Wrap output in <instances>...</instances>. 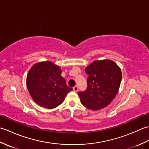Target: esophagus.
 <instances>
[{"instance_id":"34e87169","label":"esophagus","mask_w":149,"mask_h":149,"mask_svg":"<svg viewBox=\"0 0 149 149\" xmlns=\"http://www.w3.org/2000/svg\"><path fill=\"white\" fill-rule=\"evenodd\" d=\"M73 90H74V91H75V92H77V91H78V87L75 86L74 88H73Z\"/></svg>"}]
</instances>
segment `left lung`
Segmentation results:
<instances>
[{
  "label": "left lung",
  "instance_id": "left-lung-1",
  "mask_svg": "<svg viewBox=\"0 0 149 149\" xmlns=\"http://www.w3.org/2000/svg\"><path fill=\"white\" fill-rule=\"evenodd\" d=\"M89 75L87 89L78 93L82 104L97 111L107 106L118 93L122 80L121 69L110 59L96 60L85 68Z\"/></svg>",
  "mask_w": 149,
  "mask_h": 149
}]
</instances>
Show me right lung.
Returning <instances> with one entry per match:
<instances>
[{
	"label": "right lung",
	"mask_w": 149,
	"mask_h": 149,
	"mask_svg": "<svg viewBox=\"0 0 149 149\" xmlns=\"http://www.w3.org/2000/svg\"><path fill=\"white\" fill-rule=\"evenodd\" d=\"M26 84L31 97L37 104L47 109L58 107L73 90L66 84L60 66L50 61L36 63L27 73Z\"/></svg>",
	"instance_id": "1"
}]
</instances>
